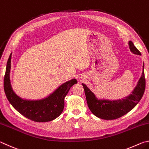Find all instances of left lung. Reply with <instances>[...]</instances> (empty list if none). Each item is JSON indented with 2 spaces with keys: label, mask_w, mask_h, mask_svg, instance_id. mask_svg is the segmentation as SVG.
Here are the masks:
<instances>
[{
  "label": "left lung",
  "mask_w": 149,
  "mask_h": 149,
  "mask_svg": "<svg viewBox=\"0 0 149 149\" xmlns=\"http://www.w3.org/2000/svg\"><path fill=\"white\" fill-rule=\"evenodd\" d=\"M130 49L133 54L141 55L132 41H129ZM84 88L88 107L96 116L103 120H115L123 116L132 110L140 101L145 89V78L144 64L143 65L142 75L132 94L124 99L110 100H99L85 84H82Z\"/></svg>",
  "instance_id": "8db88e82"
}]
</instances>
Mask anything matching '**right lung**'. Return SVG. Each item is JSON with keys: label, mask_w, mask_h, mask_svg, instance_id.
I'll return each mask as SVG.
<instances>
[{"label": "right lung", "mask_w": 149, "mask_h": 149, "mask_svg": "<svg viewBox=\"0 0 149 149\" xmlns=\"http://www.w3.org/2000/svg\"><path fill=\"white\" fill-rule=\"evenodd\" d=\"M12 54L6 64L4 79V89L10 103L17 112L28 119L37 122H47L56 119L61 114L64 107V98L70 87L77 81L75 79L64 83L43 99L30 100L18 97L12 89L10 73L11 68Z\"/></svg>", "instance_id": "1"}]
</instances>
